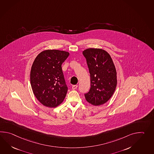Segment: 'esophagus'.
Returning <instances> with one entry per match:
<instances>
[{
	"label": "esophagus",
	"mask_w": 154,
	"mask_h": 154,
	"mask_svg": "<svg viewBox=\"0 0 154 154\" xmlns=\"http://www.w3.org/2000/svg\"><path fill=\"white\" fill-rule=\"evenodd\" d=\"M78 87V85H73L72 86V89L73 90H75V89H77Z\"/></svg>",
	"instance_id": "esophagus-1"
}]
</instances>
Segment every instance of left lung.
<instances>
[{
  "label": "left lung",
  "instance_id": "1",
  "mask_svg": "<svg viewBox=\"0 0 154 154\" xmlns=\"http://www.w3.org/2000/svg\"><path fill=\"white\" fill-rule=\"evenodd\" d=\"M91 77V88L85 94L93 106L102 105L113 96L117 84L116 69L109 54L100 48H90L83 51Z\"/></svg>",
  "mask_w": 154,
  "mask_h": 154
}]
</instances>
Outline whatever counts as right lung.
I'll use <instances>...</instances> for the list:
<instances>
[{
    "mask_svg": "<svg viewBox=\"0 0 154 154\" xmlns=\"http://www.w3.org/2000/svg\"><path fill=\"white\" fill-rule=\"evenodd\" d=\"M69 55L68 52L48 50L35 59L30 72L31 88L38 100L45 106L55 108L65 99L68 88L61 66Z\"/></svg>",
    "mask_w": 154,
    "mask_h": 154,
    "instance_id": "1",
    "label": "right lung"
}]
</instances>
